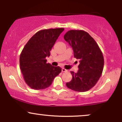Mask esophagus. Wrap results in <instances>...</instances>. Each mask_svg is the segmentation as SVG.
<instances>
[{"label": "esophagus", "instance_id": "1", "mask_svg": "<svg viewBox=\"0 0 122 122\" xmlns=\"http://www.w3.org/2000/svg\"><path fill=\"white\" fill-rule=\"evenodd\" d=\"M62 72H67V70L65 69V68H62Z\"/></svg>", "mask_w": 122, "mask_h": 122}]
</instances>
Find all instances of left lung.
<instances>
[{"label":"left lung","mask_w":122,"mask_h":122,"mask_svg":"<svg viewBox=\"0 0 122 122\" xmlns=\"http://www.w3.org/2000/svg\"><path fill=\"white\" fill-rule=\"evenodd\" d=\"M64 38L72 47L74 57L80 60L79 71L71 72L72 79L66 85L77 92L87 91L97 83L103 72L104 57L101 50L85 31L69 30Z\"/></svg>","instance_id":"1"}]
</instances>
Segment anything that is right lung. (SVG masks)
Returning a JSON list of instances; mask_svg holds the SVG:
<instances>
[{
  "label": "right lung",
  "instance_id": "obj_1",
  "mask_svg": "<svg viewBox=\"0 0 122 122\" xmlns=\"http://www.w3.org/2000/svg\"><path fill=\"white\" fill-rule=\"evenodd\" d=\"M63 28L45 29L38 31L29 40L19 58L20 68L26 83L36 90L45 89L61 72L60 66H53L46 59Z\"/></svg>",
  "mask_w": 122,
  "mask_h": 122
}]
</instances>
